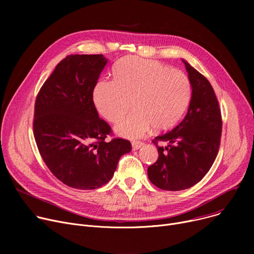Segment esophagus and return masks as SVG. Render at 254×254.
<instances>
[{"mask_svg": "<svg viewBox=\"0 0 254 254\" xmlns=\"http://www.w3.org/2000/svg\"><path fill=\"white\" fill-rule=\"evenodd\" d=\"M143 145H144V143H143V142H140V141H132V142H131L132 149H134V150H137V149L141 148Z\"/></svg>", "mask_w": 254, "mask_h": 254, "instance_id": "esophagus-1", "label": "esophagus"}]
</instances>
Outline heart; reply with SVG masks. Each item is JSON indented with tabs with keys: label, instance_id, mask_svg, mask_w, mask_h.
<instances>
[{
	"label": "heart",
	"instance_id": "obj_1",
	"mask_svg": "<svg viewBox=\"0 0 254 254\" xmlns=\"http://www.w3.org/2000/svg\"><path fill=\"white\" fill-rule=\"evenodd\" d=\"M114 79H103L93 90L98 112L115 123L130 107L135 110L115 127L119 135L136 139L152 127L168 129L174 127L190 103L192 87L182 71L152 60L127 57L113 66Z\"/></svg>",
	"mask_w": 254,
	"mask_h": 254
}]
</instances>
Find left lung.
<instances>
[{
	"label": "left lung",
	"mask_w": 254,
	"mask_h": 254,
	"mask_svg": "<svg viewBox=\"0 0 254 254\" xmlns=\"http://www.w3.org/2000/svg\"><path fill=\"white\" fill-rule=\"evenodd\" d=\"M192 93L188 113L170 131L152 141L157 161L148 167V178L158 189L177 191L190 189L209 172L218 153L222 119L216 95L208 79L185 61ZM168 141L167 148L157 146Z\"/></svg>",
	"instance_id": "obj_1"
}]
</instances>
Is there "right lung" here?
I'll list each match as a JSON object with an SVG mask.
<instances>
[{
	"label": "right lung",
	"instance_id": "1",
	"mask_svg": "<svg viewBox=\"0 0 254 254\" xmlns=\"http://www.w3.org/2000/svg\"><path fill=\"white\" fill-rule=\"evenodd\" d=\"M107 64L103 55L62 60L38 92L33 120L38 150L50 172L77 190H96L112 178L119 158L131 149L113 138L99 117L92 92Z\"/></svg>",
	"mask_w": 254,
	"mask_h": 254
}]
</instances>
